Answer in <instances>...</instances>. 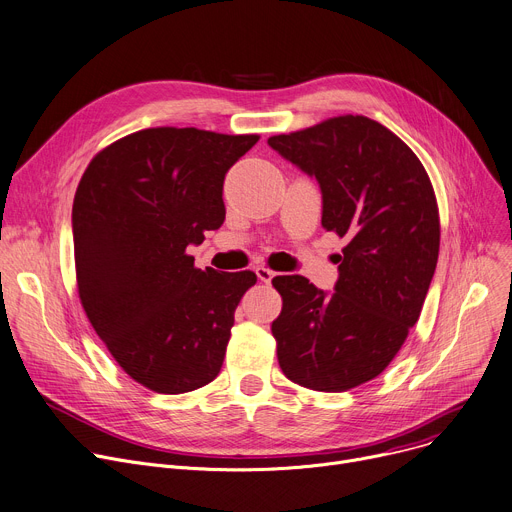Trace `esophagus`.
<instances>
[{
    "label": "esophagus",
    "mask_w": 512,
    "mask_h": 512,
    "mask_svg": "<svg viewBox=\"0 0 512 512\" xmlns=\"http://www.w3.org/2000/svg\"><path fill=\"white\" fill-rule=\"evenodd\" d=\"M256 274H258V279H260L262 283H270V281L274 279V274H277V272L270 270V268H264V266H258V268H256Z\"/></svg>",
    "instance_id": "esophagus-1"
}]
</instances>
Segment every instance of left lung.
<instances>
[{"instance_id":"left-lung-1","label":"left lung","mask_w":512,"mask_h":512,"mask_svg":"<svg viewBox=\"0 0 512 512\" xmlns=\"http://www.w3.org/2000/svg\"><path fill=\"white\" fill-rule=\"evenodd\" d=\"M268 145L318 180L322 227L346 240L332 295L301 274L272 279L279 365L307 389L346 391L383 373L420 318L439 260L437 196L416 153L363 114Z\"/></svg>"}]
</instances>
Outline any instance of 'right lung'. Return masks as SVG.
Returning <instances> with one entry per match:
<instances>
[{
    "mask_svg": "<svg viewBox=\"0 0 512 512\" xmlns=\"http://www.w3.org/2000/svg\"><path fill=\"white\" fill-rule=\"evenodd\" d=\"M258 139L143 129L98 151L77 184L80 301L114 361L151 391L186 393L221 371L256 274L201 270L186 248L225 221V174Z\"/></svg>",
    "mask_w": 512,
    "mask_h": 512,
    "instance_id": "add662e5",
    "label": "right lung"
}]
</instances>
